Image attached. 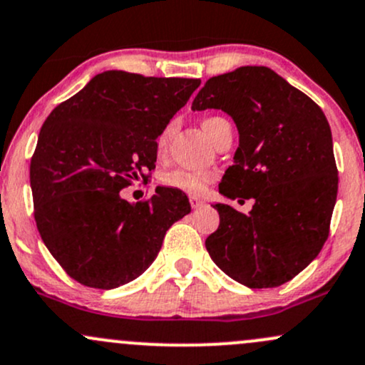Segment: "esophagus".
Returning a JSON list of instances; mask_svg holds the SVG:
<instances>
[{
    "label": "esophagus",
    "instance_id": "esophagus-1",
    "mask_svg": "<svg viewBox=\"0 0 365 365\" xmlns=\"http://www.w3.org/2000/svg\"><path fill=\"white\" fill-rule=\"evenodd\" d=\"M189 201H190V206L194 207V210H195V207L202 206V204H204L202 199H201V197H197V195H190V197H189Z\"/></svg>",
    "mask_w": 365,
    "mask_h": 365
}]
</instances>
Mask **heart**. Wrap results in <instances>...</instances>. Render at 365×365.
<instances>
[{
    "label": "heart",
    "instance_id": "heart-1",
    "mask_svg": "<svg viewBox=\"0 0 365 365\" xmlns=\"http://www.w3.org/2000/svg\"><path fill=\"white\" fill-rule=\"evenodd\" d=\"M223 121L222 118H206L202 121V128L207 135H210L211 128L215 126L216 123ZM171 135V126H166L161 131L158 140H155V152L159 155L163 154L164 149L168 145V140H170ZM163 183L166 187H171V189L189 192V194H199V192L204 190V187L213 180V175L207 173V171H190V170H171L168 173L163 175Z\"/></svg>",
    "mask_w": 365,
    "mask_h": 365
}]
</instances>
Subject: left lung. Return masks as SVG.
<instances>
[{
	"instance_id": "1",
	"label": "left lung",
	"mask_w": 365,
	"mask_h": 365,
	"mask_svg": "<svg viewBox=\"0 0 365 365\" xmlns=\"http://www.w3.org/2000/svg\"><path fill=\"white\" fill-rule=\"evenodd\" d=\"M234 119L239 147L220 194L255 199L247 215L216 202L220 227L206 239L211 259L239 284L277 287L320 253L338 195L332 135L317 103L268 67L215 76L192 110Z\"/></svg>"
}]
</instances>
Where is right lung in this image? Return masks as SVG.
Returning <instances> with one entry per match:
<instances>
[{"label": "right lung", "instance_id": "right-lung-1", "mask_svg": "<svg viewBox=\"0 0 365 365\" xmlns=\"http://www.w3.org/2000/svg\"><path fill=\"white\" fill-rule=\"evenodd\" d=\"M199 79L106 71L55 107L31 161L39 235L78 282L114 289L152 265L168 228L190 213L182 190L155 187L150 201L123 199L154 170L155 140Z\"/></svg>", "mask_w": 365, "mask_h": 365}]
</instances>
